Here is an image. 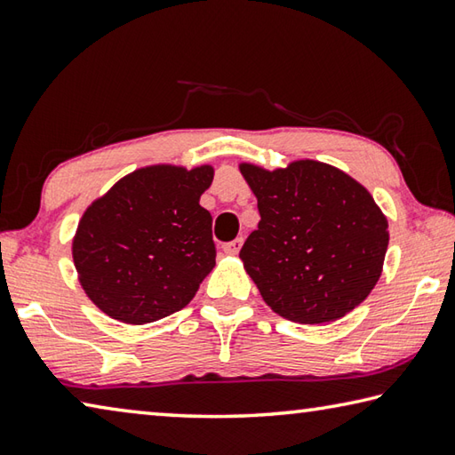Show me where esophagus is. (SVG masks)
Returning a JSON list of instances; mask_svg holds the SVG:
<instances>
[{"mask_svg": "<svg viewBox=\"0 0 455 455\" xmlns=\"http://www.w3.org/2000/svg\"><path fill=\"white\" fill-rule=\"evenodd\" d=\"M242 245H243V240H242V237H237V240H234V242L223 243V251H226L228 256H235V253H240Z\"/></svg>", "mask_w": 455, "mask_h": 455, "instance_id": "obj_1", "label": "esophagus"}]
</instances>
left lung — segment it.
Masks as SVG:
<instances>
[{
	"mask_svg": "<svg viewBox=\"0 0 455 455\" xmlns=\"http://www.w3.org/2000/svg\"><path fill=\"white\" fill-rule=\"evenodd\" d=\"M240 172L261 215L240 258L266 304L309 325L360 306L379 280L389 242L370 191L314 159L274 172L242 164Z\"/></svg>",
	"mask_w": 455,
	"mask_h": 455,
	"instance_id": "8db88e82",
	"label": "left lung"
}]
</instances>
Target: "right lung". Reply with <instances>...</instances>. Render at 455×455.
<instances>
[{
    "label": "right lung",
    "instance_id": "right-lung-1",
    "mask_svg": "<svg viewBox=\"0 0 455 455\" xmlns=\"http://www.w3.org/2000/svg\"><path fill=\"white\" fill-rule=\"evenodd\" d=\"M213 167L149 165L87 207L71 245L84 291L103 314L143 325L186 307L215 266L199 197Z\"/></svg>",
    "mask_w": 455,
    "mask_h": 455
}]
</instances>
